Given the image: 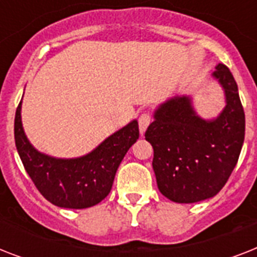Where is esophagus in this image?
Returning <instances> with one entry per match:
<instances>
[{
	"mask_svg": "<svg viewBox=\"0 0 257 257\" xmlns=\"http://www.w3.org/2000/svg\"><path fill=\"white\" fill-rule=\"evenodd\" d=\"M152 122V118H151V114L149 113H141L140 117H139V129H140L141 135H144L147 128L149 126V124Z\"/></svg>",
	"mask_w": 257,
	"mask_h": 257,
	"instance_id": "obj_1",
	"label": "esophagus"
}]
</instances>
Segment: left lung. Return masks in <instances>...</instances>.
<instances>
[{
    "label": "left lung",
    "mask_w": 257,
    "mask_h": 257,
    "mask_svg": "<svg viewBox=\"0 0 257 257\" xmlns=\"http://www.w3.org/2000/svg\"><path fill=\"white\" fill-rule=\"evenodd\" d=\"M212 76L225 97L219 116L205 120L195 110L191 96H173L157 106L145 132L153 147L159 191L175 203H197L217 195L241 152L245 116L237 84L223 64Z\"/></svg>",
    "instance_id": "1"
}]
</instances>
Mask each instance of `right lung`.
Returning <instances> with one entry per match:
<instances>
[{
    "mask_svg": "<svg viewBox=\"0 0 257 257\" xmlns=\"http://www.w3.org/2000/svg\"><path fill=\"white\" fill-rule=\"evenodd\" d=\"M21 105L22 101L16 110L14 140L24 168L40 193L54 205L70 209H84L102 201L112 189L118 165L140 136L137 120L84 156L58 159L30 144L22 126Z\"/></svg>",
    "mask_w": 257,
    "mask_h": 257,
    "instance_id": "obj_1",
    "label": "right lung"
}]
</instances>
